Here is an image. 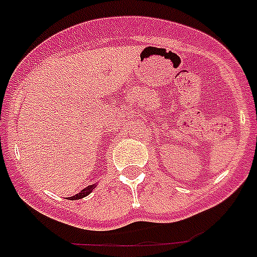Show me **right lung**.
<instances>
[{"instance_id": "1", "label": "right lung", "mask_w": 257, "mask_h": 257, "mask_svg": "<svg viewBox=\"0 0 257 257\" xmlns=\"http://www.w3.org/2000/svg\"><path fill=\"white\" fill-rule=\"evenodd\" d=\"M94 187H96V185L93 184V185H90V187L85 188V189H82L81 192H78L77 195L72 196V200H78V199H82V197H85V196H88L89 193L93 191V188H94Z\"/></svg>"}]
</instances>
